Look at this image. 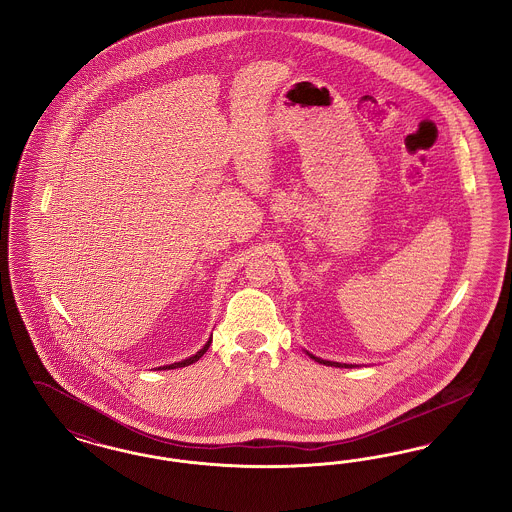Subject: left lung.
Instances as JSON below:
<instances>
[{
    "label": "left lung",
    "mask_w": 512,
    "mask_h": 512,
    "mask_svg": "<svg viewBox=\"0 0 512 512\" xmlns=\"http://www.w3.org/2000/svg\"><path fill=\"white\" fill-rule=\"evenodd\" d=\"M311 359L317 360V362H321V364H326V366H336V368H351L353 364H341V362H332V360H322L319 357H315V355H311V353H307Z\"/></svg>",
    "instance_id": "8db88e82"
}]
</instances>
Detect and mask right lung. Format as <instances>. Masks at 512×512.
Returning a JSON list of instances; mask_svg holds the SVG:
<instances>
[{"mask_svg":"<svg viewBox=\"0 0 512 512\" xmlns=\"http://www.w3.org/2000/svg\"><path fill=\"white\" fill-rule=\"evenodd\" d=\"M210 343H212V338H210L205 345H203V349L201 351H197L193 357L186 360H180V362H174V364H167V366H159L157 370H172V368H184V366H190L193 362H197V360L201 359L205 353H207V349L210 347Z\"/></svg>","mask_w":512,"mask_h":512,"instance_id":"right-lung-1","label":"right lung"}]
</instances>
